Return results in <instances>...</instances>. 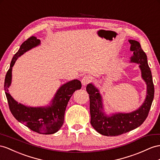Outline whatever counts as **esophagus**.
Instances as JSON below:
<instances>
[{
  "label": "esophagus",
  "instance_id": "obj_1",
  "mask_svg": "<svg viewBox=\"0 0 160 160\" xmlns=\"http://www.w3.org/2000/svg\"><path fill=\"white\" fill-rule=\"evenodd\" d=\"M92 81V78L90 76H85L82 79V84L83 86H87Z\"/></svg>",
  "mask_w": 160,
  "mask_h": 160
}]
</instances>
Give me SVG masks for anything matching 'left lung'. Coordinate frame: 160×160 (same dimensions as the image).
I'll return each mask as SVG.
<instances>
[{
  "label": "left lung",
  "mask_w": 160,
  "mask_h": 160,
  "mask_svg": "<svg viewBox=\"0 0 160 160\" xmlns=\"http://www.w3.org/2000/svg\"><path fill=\"white\" fill-rule=\"evenodd\" d=\"M130 51H133L131 61L140 64L142 77L146 82L147 93L146 99L137 111L129 113H117L112 116H105L103 112L102 99L99 91L92 84L87 86L90 98L91 124L98 132L108 137L118 136L140 126L148 116L154 97V85L151 69L147 63V57L141 44L134 40H130Z\"/></svg>",
  "instance_id": "left-lung-1"
}]
</instances>
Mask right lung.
Segmentation results:
<instances>
[{
    "mask_svg": "<svg viewBox=\"0 0 160 160\" xmlns=\"http://www.w3.org/2000/svg\"><path fill=\"white\" fill-rule=\"evenodd\" d=\"M40 40L32 36L22 43L19 51L11 60L10 68L5 79V95L9 109L16 120L28 127L32 131L42 134L57 132L64 122V114L68 101L73 93L82 87L81 82L78 80L69 81L57 91L51 106L47 108H30L18 103L9 93L8 88L11 82L12 68L16 60L24 52L40 44Z\"/></svg>",
    "mask_w": 160,
    "mask_h": 160,
    "instance_id": "right-lung-1",
    "label": "right lung"
}]
</instances>
